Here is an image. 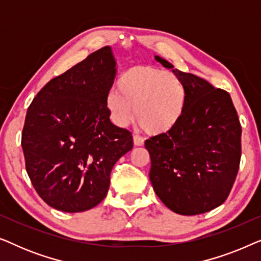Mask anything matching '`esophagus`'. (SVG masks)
I'll list each match as a JSON object with an SVG mask.
<instances>
[{
    "instance_id": "1",
    "label": "esophagus",
    "mask_w": 261,
    "mask_h": 261,
    "mask_svg": "<svg viewBox=\"0 0 261 261\" xmlns=\"http://www.w3.org/2000/svg\"><path fill=\"white\" fill-rule=\"evenodd\" d=\"M133 142L134 146H142L144 145V139H142L140 135H133Z\"/></svg>"
}]
</instances>
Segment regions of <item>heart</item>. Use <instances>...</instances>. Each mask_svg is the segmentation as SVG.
<instances>
[{"instance_id": "b5f03b06", "label": "heart", "mask_w": 261, "mask_h": 261, "mask_svg": "<svg viewBox=\"0 0 261 261\" xmlns=\"http://www.w3.org/2000/svg\"><path fill=\"white\" fill-rule=\"evenodd\" d=\"M187 89L179 78L147 65L132 66L121 76L119 90L107 97L113 122L127 126L134 117L148 134L166 133L177 126L187 106Z\"/></svg>"}]
</instances>
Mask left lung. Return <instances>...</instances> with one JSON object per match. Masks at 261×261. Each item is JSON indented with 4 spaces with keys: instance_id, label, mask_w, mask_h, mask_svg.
<instances>
[{
    "instance_id": "obj_1",
    "label": "left lung",
    "mask_w": 261,
    "mask_h": 261,
    "mask_svg": "<svg viewBox=\"0 0 261 261\" xmlns=\"http://www.w3.org/2000/svg\"><path fill=\"white\" fill-rule=\"evenodd\" d=\"M166 69L167 60L155 56ZM187 89L177 126L145 141L149 179L164 204L179 215H198L226 201L241 158V124L230 95L192 73L172 70Z\"/></svg>"
}]
</instances>
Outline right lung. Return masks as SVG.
Instances as JSON below:
<instances>
[{"instance_id": "add662e5", "label": "right lung", "mask_w": 261, "mask_h": 261, "mask_svg": "<svg viewBox=\"0 0 261 261\" xmlns=\"http://www.w3.org/2000/svg\"><path fill=\"white\" fill-rule=\"evenodd\" d=\"M109 46L48 82L28 107L21 146L35 191L65 213L94 208L110 172L133 148L129 130L110 122L107 97L116 74Z\"/></svg>"}]
</instances>
